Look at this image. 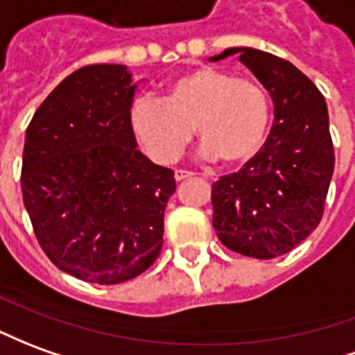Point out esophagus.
I'll list each match as a JSON object with an SVG mask.
<instances>
[{"label":"esophagus","mask_w":355,"mask_h":355,"mask_svg":"<svg viewBox=\"0 0 355 355\" xmlns=\"http://www.w3.org/2000/svg\"><path fill=\"white\" fill-rule=\"evenodd\" d=\"M192 177H194V173H190V171H182V169L175 171V180H177V182L186 180V178H192Z\"/></svg>","instance_id":"34e87169"}]
</instances>
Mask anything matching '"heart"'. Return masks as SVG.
<instances>
[{
	"label": "heart",
	"instance_id": "b5f03b06",
	"mask_svg": "<svg viewBox=\"0 0 355 355\" xmlns=\"http://www.w3.org/2000/svg\"><path fill=\"white\" fill-rule=\"evenodd\" d=\"M271 100L261 84L215 67H198L173 78L161 101L140 98L130 107V130L153 161L173 163L192 138L207 157L242 165L263 148Z\"/></svg>",
	"mask_w": 355,
	"mask_h": 355
}]
</instances>
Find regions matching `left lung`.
Wrapping results in <instances>:
<instances>
[{
  "label": "left lung",
  "mask_w": 355,
  "mask_h": 355,
  "mask_svg": "<svg viewBox=\"0 0 355 355\" xmlns=\"http://www.w3.org/2000/svg\"><path fill=\"white\" fill-rule=\"evenodd\" d=\"M230 55L269 92L275 119L254 159L213 184V229L232 252L272 259L304 242L323 217L334 171L329 111L290 61L254 48H229L209 61Z\"/></svg>",
  "instance_id": "obj_1"
}]
</instances>
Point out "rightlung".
<instances>
[{"label":"right lung","mask_w":355,"mask_h":355,"mask_svg":"<svg viewBox=\"0 0 355 355\" xmlns=\"http://www.w3.org/2000/svg\"><path fill=\"white\" fill-rule=\"evenodd\" d=\"M136 83L126 65L69 74L24 136L22 200L40 246L61 271L94 284L144 272L163 246L177 184L130 130Z\"/></svg>","instance_id":"1"}]
</instances>
